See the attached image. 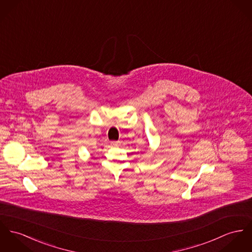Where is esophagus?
<instances>
[{"instance_id":"1","label":"esophagus","mask_w":252,"mask_h":252,"mask_svg":"<svg viewBox=\"0 0 252 252\" xmlns=\"http://www.w3.org/2000/svg\"><path fill=\"white\" fill-rule=\"evenodd\" d=\"M118 144H119V142H118V141H111V142H110V145H111V146H113V147L118 146Z\"/></svg>"}]
</instances>
